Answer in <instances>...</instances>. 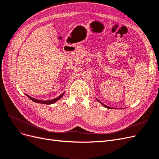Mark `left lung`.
Wrapping results in <instances>:
<instances>
[{
	"label": "left lung",
	"instance_id": "left-lung-1",
	"mask_svg": "<svg viewBox=\"0 0 159 159\" xmlns=\"http://www.w3.org/2000/svg\"><path fill=\"white\" fill-rule=\"evenodd\" d=\"M96 99H97V100H98V102H99V103H101V104H102V105H103V106H104V107H106V108H108V109H109V108H110V107H108V106H107V105H105V104H103V103H102V102H99V100H98V99H97V98H96Z\"/></svg>",
	"mask_w": 159,
	"mask_h": 159
}]
</instances>
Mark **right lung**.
<instances>
[{
  "instance_id": "obj_1",
  "label": "right lung",
  "mask_w": 159,
  "mask_h": 159,
  "mask_svg": "<svg viewBox=\"0 0 159 159\" xmlns=\"http://www.w3.org/2000/svg\"><path fill=\"white\" fill-rule=\"evenodd\" d=\"M64 92L62 94H61L60 96H58V97L55 98V99H50V100H48V101H42V100H39V99H34L32 97H30V96H29L28 95L26 94L27 95L28 98H29L31 100H32L33 102H34L36 103H42V104H46V105H50V104H53L55 102H56L57 101H58L61 98L62 96H63L64 95Z\"/></svg>"
}]
</instances>
